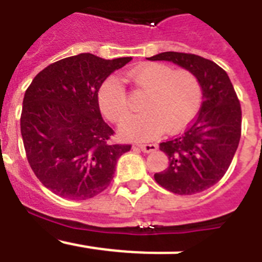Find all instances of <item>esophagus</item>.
<instances>
[{
  "label": "esophagus",
  "mask_w": 262,
  "mask_h": 262,
  "mask_svg": "<svg viewBox=\"0 0 262 262\" xmlns=\"http://www.w3.org/2000/svg\"><path fill=\"white\" fill-rule=\"evenodd\" d=\"M138 147L140 148L144 154H149V152H154L157 149L156 144H138Z\"/></svg>",
  "instance_id": "1"
}]
</instances>
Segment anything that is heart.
I'll use <instances>...</instances> for the list:
<instances>
[{
  "instance_id": "obj_1",
  "label": "heart",
  "mask_w": 262,
  "mask_h": 262,
  "mask_svg": "<svg viewBox=\"0 0 262 262\" xmlns=\"http://www.w3.org/2000/svg\"><path fill=\"white\" fill-rule=\"evenodd\" d=\"M138 88L147 90L144 113L129 118L119 128L129 140H151L168 128L174 133L186 126L201 105V85L190 71H173L169 66L149 62L129 72ZM98 103L111 122H122L129 114L123 84L117 76L105 81L98 92Z\"/></svg>"
}]
</instances>
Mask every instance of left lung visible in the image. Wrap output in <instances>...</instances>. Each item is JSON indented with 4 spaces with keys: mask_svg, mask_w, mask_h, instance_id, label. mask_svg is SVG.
<instances>
[{
    "mask_svg": "<svg viewBox=\"0 0 262 262\" xmlns=\"http://www.w3.org/2000/svg\"><path fill=\"white\" fill-rule=\"evenodd\" d=\"M190 71L202 89V106L181 135L160 143L169 165L155 180L166 190L191 195L214 186L232 161L242 135V108L230 77L214 61L182 52L148 57Z\"/></svg>",
    "mask_w": 262,
    "mask_h": 262,
    "instance_id": "8db88e82",
    "label": "left lung"
}]
</instances>
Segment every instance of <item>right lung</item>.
Returning <instances> with one entry per match:
<instances>
[{
	"mask_svg": "<svg viewBox=\"0 0 262 262\" xmlns=\"http://www.w3.org/2000/svg\"><path fill=\"white\" fill-rule=\"evenodd\" d=\"M131 57L105 60L80 53L39 72L23 98L20 134L27 160L48 190L68 200L93 198L110 185L131 145L110 144L98 90Z\"/></svg>",
	"mask_w": 262,
	"mask_h": 262,
	"instance_id": "add662e5",
	"label": "right lung"
}]
</instances>
